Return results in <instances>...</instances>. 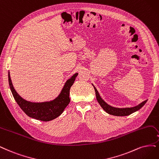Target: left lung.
Masks as SVG:
<instances>
[{"label": "left lung", "mask_w": 159, "mask_h": 159, "mask_svg": "<svg viewBox=\"0 0 159 159\" xmlns=\"http://www.w3.org/2000/svg\"><path fill=\"white\" fill-rule=\"evenodd\" d=\"M93 85V84H92ZM93 89L95 90L96 92V96L97 100L98 103L100 105V106L103 108V109L107 112L108 114L115 115V116H128L129 115H130L136 111H138L142 108L143 105L145 104L148 100H145L139 105H136V106L133 107H126V108H117V107H114L111 106V105H108L106 102L103 101V99L99 96V93L96 89V87L93 85Z\"/></svg>", "instance_id": "left-lung-1"}]
</instances>
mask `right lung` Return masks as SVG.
<instances>
[{
  "label": "right lung",
  "instance_id": "obj_1",
  "mask_svg": "<svg viewBox=\"0 0 159 159\" xmlns=\"http://www.w3.org/2000/svg\"><path fill=\"white\" fill-rule=\"evenodd\" d=\"M77 75L78 73L74 74L66 81L60 93L54 100L39 103L28 102L23 99L17 93L11 83L10 72H8V82L11 92L15 100L23 112L33 119L46 122L57 118L67 106L70 102V89L73 84Z\"/></svg>",
  "mask_w": 159,
  "mask_h": 159
}]
</instances>
